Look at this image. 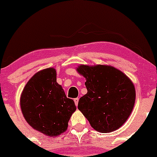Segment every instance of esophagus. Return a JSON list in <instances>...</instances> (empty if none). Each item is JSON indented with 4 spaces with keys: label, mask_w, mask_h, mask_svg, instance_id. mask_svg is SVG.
Listing matches in <instances>:
<instances>
[{
    "label": "esophagus",
    "mask_w": 157,
    "mask_h": 157,
    "mask_svg": "<svg viewBox=\"0 0 157 157\" xmlns=\"http://www.w3.org/2000/svg\"><path fill=\"white\" fill-rule=\"evenodd\" d=\"M74 103H75L76 106H77L78 105V102H79V98H75V99H74Z\"/></svg>",
    "instance_id": "1"
}]
</instances>
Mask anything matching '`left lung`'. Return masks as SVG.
Listing matches in <instances>:
<instances>
[{
  "instance_id": "left-lung-1",
  "label": "left lung",
  "mask_w": 157,
  "mask_h": 157,
  "mask_svg": "<svg viewBox=\"0 0 157 157\" xmlns=\"http://www.w3.org/2000/svg\"><path fill=\"white\" fill-rule=\"evenodd\" d=\"M87 93L80 97L78 109L99 132L118 129L128 118L135 102V89L129 78L112 66L80 65Z\"/></svg>"
}]
</instances>
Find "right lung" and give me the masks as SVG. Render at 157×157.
Instances as JSON below:
<instances>
[{
	"label": "right lung",
	"mask_w": 157,
	"mask_h": 157,
	"mask_svg": "<svg viewBox=\"0 0 157 157\" xmlns=\"http://www.w3.org/2000/svg\"><path fill=\"white\" fill-rule=\"evenodd\" d=\"M20 106L30 126L48 136H58L67 130L70 118L76 110L73 99L66 96L56 81L55 69L36 73L22 93Z\"/></svg>",
	"instance_id": "1"
}]
</instances>
